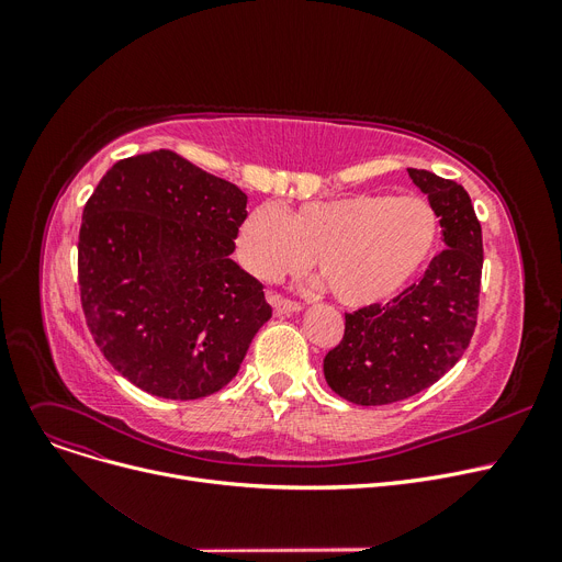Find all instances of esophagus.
I'll list each match as a JSON object with an SVG mask.
<instances>
[{
  "label": "esophagus",
  "mask_w": 562,
  "mask_h": 562,
  "mask_svg": "<svg viewBox=\"0 0 562 562\" xmlns=\"http://www.w3.org/2000/svg\"><path fill=\"white\" fill-rule=\"evenodd\" d=\"M269 301H271V305L278 314H293V312H299L303 307L299 301L284 299V296H280V293H269Z\"/></svg>",
  "instance_id": "esophagus-1"
}]
</instances>
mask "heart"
<instances>
[{
	"label": "heart",
	"mask_w": 562,
	"mask_h": 562,
	"mask_svg": "<svg viewBox=\"0 0 562 562\" xmlns=\"http://www.w3.org/2000/svg\"><path fill=\"white\" fill-rule=\"evenodd\" d=\"M439 218L417 195L358 193L299 204L284 214L263 202L244 218L236 248L246 269L278 280L316 269L333 296L362 307L405 289L430 259Z\"/></svg>",
	"instance_id": "b5f03b06"
}]
</instances>
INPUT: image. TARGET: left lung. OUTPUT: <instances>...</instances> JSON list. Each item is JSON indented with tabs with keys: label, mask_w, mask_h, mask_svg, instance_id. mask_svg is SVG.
<instances>
[{
	"label": "left lung",
	"mask_w": 562,
	"mask_h": 562,
	"mask_svg": "<svg viewBox=\"0 0 562 562\" xmlns=\"http://www.w3.org/2000/svg\"><path fill=\"white\" fill-rule=\"evenodd\" d=\"M409 180L439 216L449 248L387 305L344 314V337L323 360L328 385L358 405H387L430 387L462 358L476 330L483 232L469 193L430 170Z\"/></svg>",
	"instance_id": "obj_1"
}]
</instances>
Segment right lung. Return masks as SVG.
I'll return each instance as SVG.
<instances>
[{"instance_id":"right-lung-1","label":"right lung","mask_w":562,"mask_h":562,"mask_svg":"<svg viewBox=\"0 0 562 562\" xmlns=\"http://www.w3.org/2000/svg\"><path fill=\"white\" fill-rule=\"evenodd\" d=\"M248 195L170 150L113 164L83 206L79 296L102 356L143 392L223 390L273 310L232 261Z\"/></svg>"}]
</instances>
